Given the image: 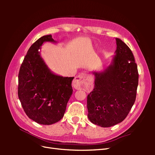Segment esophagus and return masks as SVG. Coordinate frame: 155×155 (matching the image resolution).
Masks as SVG:
<instances>
[{
	"label": "esophagus",
	"instance_id": "34e87169",
	"mask_svg": "<svg viewBox=\"0 0 155 155\" xmlns=\"http://www.w3.org/2000/svg\"><path fill=\"white\" fill-rule=\"evenodd\" d=\"M91 83L92 78L91 76H89L87 74L81 73L75 78L72 82V85L76 89L80 90V89L88 88L91 85Z\"/></svg>",
	"mask_w": 155,
	"mask_h": 155
}]
</instances>
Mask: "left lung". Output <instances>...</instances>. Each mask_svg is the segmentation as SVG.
Instances as JSON below:
<instances>
[{"mask_svg":"<svg viewBox=\"0 0 155 155\" xmlns=\"http://www.w3.org/2000/svg\"><path fill=\"white\" fill-rule=\"evenodd\" d=\"M116 50L109 66L93 71L94 88L87 96L88 118L94 124L109 127L121 122L134 104L138 72L132 51L116 38Z\"/></svg>","mask_w":155,"mask_h":155,"instance_id":"obj_1","label":"left lung"}]
</instances>
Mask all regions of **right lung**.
<instances>
[{"label":"right lung","instance_id":"1","mask_svg":"<svg viewBox=\"0 0 155 155\" xmlns=\"http://www.w3.org/2000/svg\"><path fill=\"white\" fill-rule=\"evenodd\" d=\"M45 42L57 43L51 35L33 44L18 73V96L28 118L41 125H51L61 119L72 94L74 77H63L51 72L41 57Z\"/></svg>","mask_w":155,"mask_h":155}]
</instances>
